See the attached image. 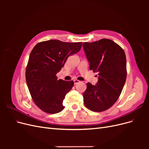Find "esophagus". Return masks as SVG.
I'll return each instance as SVG.
<instances>
[{
	"label": "esophagus",
	"instance_id": "esophagus-1",
	"mask_svg": "<svg viewBox=\"0 0 149 149\" xmlns=\"http://www.w3.org/2000/svg\"><path fill=\"white\" fill-rule=\"evenodd\" d=\"M80 82V81L78 80V79H74V84H77L78 83H79Z\"/></svg>",
	"mask_w": 149,
	"mask_h": 149
}]
</instances>
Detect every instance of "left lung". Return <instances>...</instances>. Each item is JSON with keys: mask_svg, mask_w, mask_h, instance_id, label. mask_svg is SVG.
Listing matches in <instances>:
<instances>
[{"mask_svg": "<svg viewBox=\"0 0 149 149\" xmlns=\"http://www.w3.org/2000/svg\"><path fill=\"white\" fill-rule=\"evenodd\" d=\"M83 47L90 70L98 73L96 85L86 84L84 104L92 111H104L116 102L123 91L127 76L125 52L119 45L107 38L84 42Z\"/></svg>", "mask_w": 149, "mask_h": 149, "instance_id": "8db88e82", "label": "left lung"}]
</instances>
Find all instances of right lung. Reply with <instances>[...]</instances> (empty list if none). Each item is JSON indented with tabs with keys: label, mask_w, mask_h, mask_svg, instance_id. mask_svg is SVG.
Returning a JSON list of instances; mask_svg holds the SVG:
<instances>
[{
	"label": "right lung",
	"mask_w": 149,
	"mask_h": 149,
	"mask_svg": "<svg viewBox=\"0 0 149 149\" xmlns=\"http://www.w3.org/2000/svg\"><path fill=\"white\" fill-rule=\"evenodd\" d=\"M82 42L50 40L33 47L26 68V82L31 98L40 109L56 114L64 109L63 101L73 86V81L58 79L56 76L71 55L78 52Z\"/></svg>",
	"instance_id": "right-lung-1"
}]
</instances>
